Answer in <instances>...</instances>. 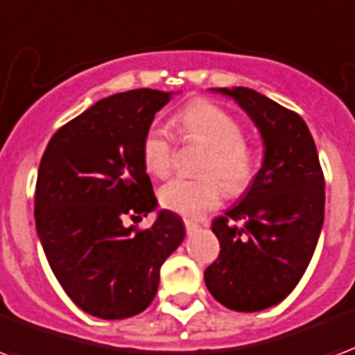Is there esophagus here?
<instances>
[{
	"mask_svg": "<svg viewBox=\"0 0 355 355\" xmlns=\"http://www.w3.org/2000/svg\"><path fill=\"white\" fill-rule=\"evenodd\" d=\"M200 225L196 223V220H191V218H185V230H187V234H194V232L198 230Z\"/></svg>",
	"mask_w": 355,
	"mask_h": 355,
	"instance_id": "34e87169",
	"label": "esophagus"
}]
</instances>
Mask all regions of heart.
<instances>
[{
  "label": "heart",
  "instance_id": "obj_1",
  "mask_svg": "<svg viewBox=\"0 0 355 355\" xmlns=\"http://www.w3.org/2000/svg\"><path fill=\"white\" fill-rule=\"evenodd\" d=\"M181 140L206 146L198 178H174L161 189V204L183 217H200L218 206L223 191L245 193L257 175V153L245 142L236 117L209 101L198 98L181 108L172 119ZM142 162L149 174L164 178L172 168L174 140L164 127L151 125L142 138Z\"/></svg>",
  "mask_w": 355,
  "mask_h": 355
}]
</instances>
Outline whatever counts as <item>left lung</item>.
Wrapping results in <instances>:
<instances>
[{
	"label": "left lung",
	"instance_id": "8db88e82",
	"mask_svg": "<svg viewBox=\"0 0 355 355\" xmlns=\"http://www.w3.org/2000/svg\"><path fill=\"white\" fill-rule=\"evenodd\" d=\"M218 92L249 114L266 153L243 200L211 223L220 252L204 279L225 307L257 313L281 303L305 273L324 225L326 181L300 114L249 87Z\"/></svg>",
	"mask_w": 355,
	"mask_h": 355
}]
</instances>
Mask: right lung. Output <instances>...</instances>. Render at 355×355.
<instances>
[{
  "mask_svg": "<svg viewBox=\"0 0 355 355\" xmlns=\"http://www.w3.org/2000/svg\"><path fill=\"white\" fill-rule=\"evenodd\" d=\"M170 95L142 87L98 101L58 129L39 164L35 225L46 260L65 294L97 318L148 309L162 262L185 238L168 209L148 230L125 225L157 207L140 148Z\"/></svg>",
  "mask_w": 355,
  "mask_h": 355,
  "instance_id": "right-lung-1",
  "label": "right lung"
}]
</instances>
